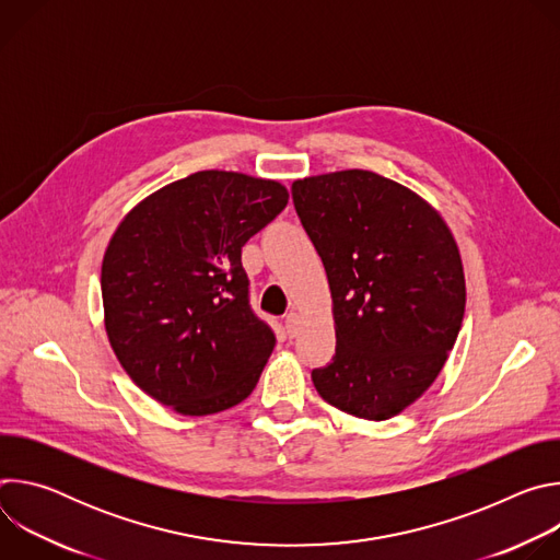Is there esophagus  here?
I'll return each mask as SVG.
<instances>
[{"label":"esophagus","instance_id":"esophagus-1","mask_svg":"<svg viewBox=\"0 0 560 560\" xmlns=\"http://www.w3.org/2000/svg\"><path fill=\"white\" fill-rule=\"evenodd\" d=\"M285 332L290 335V337H296L299 335V326H301V322H299V314L296 312H290V314H285Z\"/></svg>","mask_w":560,"mask_h":560}]
</instances>
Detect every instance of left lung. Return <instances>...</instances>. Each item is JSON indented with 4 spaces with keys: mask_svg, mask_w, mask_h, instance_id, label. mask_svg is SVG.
<instances>
[{
    "mask_svg": "<svg viewBox=\"0 0 560 560\" xmlns=\"http://www.w3.org/2000/svg\"><path fill=\"white\" fill-rule=\"evenodd\" d=\"M294 210L324 261L337 350L312 370L324 401L368 421L412 406L439 376L465 314V277L441 214L370 171L292 184Z\"/></svg>",
    "mask_w": 560,
    "mask_h": 560,
    "instance_id": "1",
    "label": "left lung"
}]
</instances>
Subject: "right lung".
Returning a JSON list of instances; mask_svg holds the SVG:
<instances>
[{
	"label": "right lung",
	"mask_w": 560,
	"mask_h": 560,
	"mask_svg": "<svg viewBox=\"0 0 560 560\" xmlns=\"http://www.w3.org/2000/svg\"><path fill=\"white\" fill-rule=\"evenodd\" d=\"M285 206L279 182L201 171L119 223L102 264L106 332L154 401L203 417L255 389L277 337L250 305L242 248Z\"/></svg>",
	"instance_id": "right-lung-1"
}]
</instances>
